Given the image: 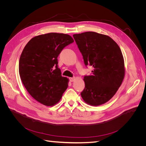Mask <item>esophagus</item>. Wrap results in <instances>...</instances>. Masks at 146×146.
I'll list each match as a JSON object with an SVG mask.
<instances>
[{
    "label": "esophagus",
    "mask_w": 146,
    "mask_h": 146,
    "mask_svg": "<svg viewBox=\"0 0 146 146\" xmlns=\"http://www.w3.org/2000/svg\"><path fill=\"white\" fill-rule=\"evenodd\" d=\"M75 80V77H70L69 78V81L70 82H74Z\"/></svg>",
    "instance_id": "34e87169"
}]
</instances>
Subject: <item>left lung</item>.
<instances>
[{"instance_id":"1","label":"left lung","mask_w":146,"mask_h":146,"mask_svg":"<svg viewBox=\"0 0 146 146\" xmlns=\"http://www.w3.org/2000/svg\"><path fill=\"white\" fill-rule=\"evenodd\" d=\"M84 63L94 70L84 76L81 96L86 103L98 106L111 99L124 77V61L121 48L108 36L94 32L73 35Z\"/></svg>"}]
</instances>
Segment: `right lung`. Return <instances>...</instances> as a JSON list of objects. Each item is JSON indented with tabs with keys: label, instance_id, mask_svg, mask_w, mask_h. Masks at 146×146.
Segmentation results:
<instances>
[{
	"label": "right lung",
	"instance_id": "obj_1",
	"mask_svg": "<svg viewBox=\"0 0 146 146\" xmlns=\"http://www.w3.org/2000/svg\"><path fill=\"white\" fill-rule=\"evenodd\" d=\"M74 42L69 35L49 33L31 39L22 52L19 72L29 93L41 104L58 103L68 88V79L61 76L58 55Z\"/></svg>",
	"mask_w": 146,
	"mask_h": 146
}]
</instances>
